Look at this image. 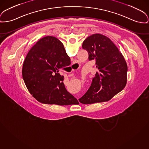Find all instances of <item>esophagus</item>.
Returning a JSON list of instances; mask_svg holds the SVG:
<instances>
[{
	"label": "esophagus",
	"mask_w": 149,
	"mask_h": 149,
	"mask_svg": "<svg viewBox=\"0 0 149 149\" xmlns=\"http://www.w3.org/2000/svg\"><path fill=\"white\" fill-rule=\"evenodd\" d=\"M70 76H71V75H70Z\"/></svg>",
	"instance_id": "34e87169"
}]
</instances>
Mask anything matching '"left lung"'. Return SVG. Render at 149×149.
Listing matches in <instances>:
<instances>
[{
    "label": "left lung",
    "instance_id": "1",
    "mask_svg": "<svg viewBox=\"0 0 149 149\" xmlns=\"http://www.w3.org/2000/svg\"><path fill=\"white\" fill-rule=\"evenodd\" d=\"M82 47L87 51L89 60H96L98 71L79 102L92 104L108 101L126 86L128 67L124 58L111 39L101 34L88 36Z\"/></svg>",
    "mask_w": 149,
    "mask_h": 149
}]
</instances>
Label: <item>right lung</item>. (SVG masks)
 I'll return each instance as SVG.
<instances>
[{
  "label": "right lung",
  "mask_w": 149,
  "mask_h": 149,
  "mask_svg": "<svg viewBox=\"0 0 149 149\" xmlns=\"http://www.w3.org/2000/svg\"><path fill=\"white\" fill-rule=\"evenodd\" d=\"M68 63L70 58L57 38L47 36L38 40L27 53L22 70L30 94L42 104L78 105L77 99L66 89L63 77L59 74Z\"/></svg>",
  "instance_id": "right-lung-1"
}]
</instances>
